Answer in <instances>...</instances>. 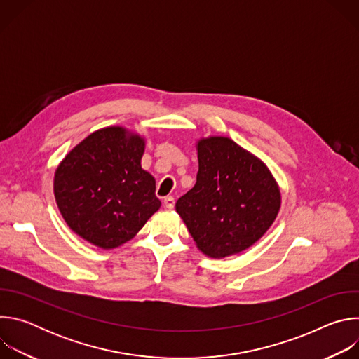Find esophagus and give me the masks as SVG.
<instances>
[{
  "instance_id": "esophagus-1",
  "label": "esophagus",
  "mask_w": 359,
  "mask_h": 359,
  "mask_svg": "<svg viewBox=\"0 0 359 359\" xmlns=\"http://www.w3.org/2000/svg\"><path fill=\"white\" fill-rule=\"evenodd\" d=\"M163 204H165V208H166V209L172 210V209L175 208V197H172V196L165 197V198H163Z\"/></svg>"
}]
</instances>
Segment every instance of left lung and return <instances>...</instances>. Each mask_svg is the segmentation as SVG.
Wrapping results in <instances>:
<instances>
[{
  "label": "left lung",
  "instance_id": "8db88e82",
  "mask_svg": "<svg viewBox=\"0 0 359 359\" xmlns=\"http://www.w3.org/2000/svg\"><path fill=\"white\" fill-rule=\"evenodd\" d=\"M196 184L176 203L197 248L224 259L257 243L281 208V191L267 165L226 136L196 143Z\"/></svg>",
  "mask_w": 359,
  "mask_h": 359
}]
</instances>
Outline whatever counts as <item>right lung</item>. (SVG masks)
Masks as SVG:
<instances>
[{
  "label": "right lung",
  "instance_id": "add662e5",
  "mask_svg": "<svg viewBox=\"0 0 359 359\" xmlns=\"http://www.w3.org/2000/svg\"><path fill=\"white\" fill-rule=\"evenodd\" d=\"M144 146L142 135L108 126L88 135L58 165L57 206L85 241L102 250L116 248L161 209L156 180L140 165Z\"/></svg>",
  "mask_w": 359,
  "mask_h": 359
}]
</instances>
